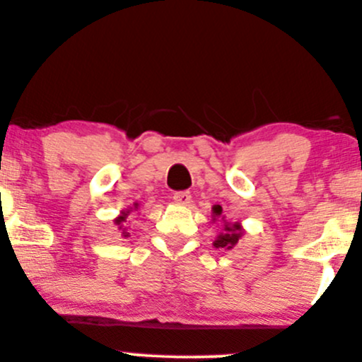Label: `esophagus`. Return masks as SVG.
Listing matches in <instances>:
<instances>
[{
  "instance_id": "obj_1",
  "label": "esophagus",
  "mask_w": 362,
  "mask_h": 362,
  "mask_svg": "<svg viewBox=\"0 0 362 362\" xmlns=\"http://www.w3.org/2000/svg\"><path fill=\"white\" fill-rule=\"evenodd\" d=\"M190 199H192V195H190L189 190H180V192L173 194V201H175V204L178 206H189Z\"/></svg>"
}]
</instances>
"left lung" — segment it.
Masks as SVG:
<instances>
[{
	"label": "left lung",
	"instance_id": "left-lung-1",
	"mask_svg": "<svg viewBox=\"0 0 362 362\" xmlns=\"http://www.w3.org/2000/svg\"><path fill=\"white\" fill-rule=\"evenodd\" d=\"M221 213H223L221 206L213 207L214 219H216V216H221ZM242 235H243L242 224L240 223H233V224L224 223V231L223 233H219L218 238L214 240V247L216 248H228V250H230V248H233L235 245L238 243V240L242 238Z\"/></svg>",
	"mask_w": 362,
	"mask_h": 362
}]
</instances>
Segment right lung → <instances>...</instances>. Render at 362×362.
Listing matches in <instances>:
<instances>
[{
	"label": "right lung",
	"instance_id": "add662e5",
	"mask_svg": "<svg viewBox=\"0 0 362 362\" xmlns=\"http://www.w3.org/2000/svg\"><path fill=\"white\" fill-rule=\"evenodd\" d=\"M136 206H138V204H136ZM127 214H129V211H124V213L120 214V216H117V218H115V221H114L119 226V230H122V235L124 236H129V233L126 231V228H124V223H126Z\"/></svg>",
	"mask_w": 362,
	"mask_h": 362
}]
</instances>
